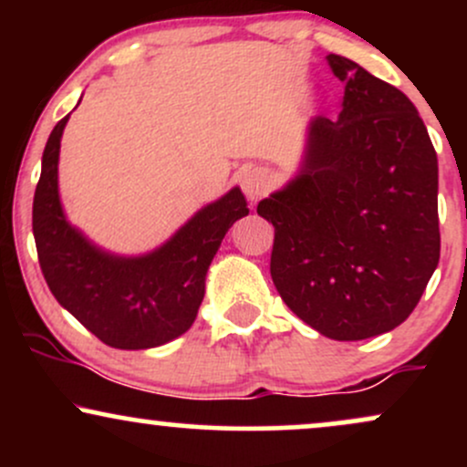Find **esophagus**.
<instances>
[{"label":"esophagus","mask_w":467,"mask_h":467,"mask_svg":"<svg viewBox=\"0 0 467 467\" xmlns=\"http://www.w3.org/2000/svg\"><path fill=\"white\" fill-rule=\"evenodd\" d=\"M272 175L265 169H250L241 175V191L250 202H259L270 191Z\"/></svg>","instance_id":"esophagus-1"}]
</instances>
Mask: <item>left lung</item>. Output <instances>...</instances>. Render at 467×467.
<instances>
[{
	"label": "left lung",
	"instance_id": "8db88e82",
	"mask_svg": "<svg viewBox=\"0 0 467 467\" xmlns=\"http://www.w3.org/2000/svg\"><path fill=\"white\" fill-rule=\"evenodd\" d=\"M336 120L309 122L301 171L259 202L270 275L303 323L364 340L404 323L439 264L437 153L409 96L340 55Z\"/></svg>",
	"mask_w": 467,
	"mask_h": 467
}]
</instances>
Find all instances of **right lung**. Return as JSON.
<instances>
[{
  "mask_svg": "<svg viewBox=\"0 0 467 467\" xmlns=\"http://www.w3.org/2000/svg\"><path fill=\"white\" fill-rule=\"evenodd\" d=\"M67 118L52 130L32 202V233L44 278L61 307L114 349H151L191 329L206 272L248 203L234 186L197 211L166 244L142 256L100 250L67 222L58 197V149Z\"/></svg>",
  "mask_w": 467,
  "mask_h": 467,
  "instance_id": "obj_1",
  "label": "right lung"
}]
</instances>
